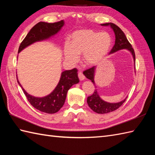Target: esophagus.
<instances>
[{
	"label": "esophagus",
	"instance_id": "34e87169",
	"mask_svg": "<svg viewBox=\"0 0 155 155\" xmlns=\"http://www.w3.org/2000/svg\"><path fill=\"white\" fill-rule=\"evenodd\" d=\"M78 78H79L80 81H83V80L84 79V78H85L84 76L83 73V72H78Z\"/></svg>",
	"mask_w": 155,
	"mask_h": 155
}]
</instances>
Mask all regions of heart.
Wrapping results in <instances>:
<instances>
[{
  "instance_id": "heart-1",
  "label": "heart",
  "mask_w": 155,
  "mask_h": 155,
  "mask_svg": "<svg viewBox=\"0 0 155 155\" xmlns=\"http://www.w3.org/2000/svg\"><path fill=\"white\" fill-rule=\"evenodd\" d=\"M111 46V38L107 32H100L91 29L74 31L71 37V43L66 42L64 47L65 59L76 63L78 56L83 54V60L87 65H96L106 57Z\"/></svg>"
}]
</instances>
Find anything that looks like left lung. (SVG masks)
Wrapping results in <instances>:
<instances>
[{"mask_svg": "<svg viewBox=\"0 0 155 155\" xmlns=\"http://www.w3.org/2000/svg\"><path fill=\"white\" fill-rule=\"evenodd\" d=\"M101 25L110 26L114 32L115 43L114 47L112 48V50L110 51L109 53H114V52L122 50V49H127V50L131 52V54H132L134 63H135V53H134V49L132 47V45H130V42L127 40L126 36H125L123 31H122L118 26L114 25V23H104V24H101ZM95 70H96V66H94V67L88 68L87 70L83 72V74H84L85 77L93 82L94 86L95 83L94 78ZM127 98H125V99L119 102V103H107V102H105L104 101L101 99L99 95L98 94L97 90L95 89L94 91V93L91 95V96L88 97L87 103L89 107L94 112H95V113L98 114H106L118 109V108L124 103L125 101L127 99Z\"/></svg>", "mask_w": 155, "mask_h": 155, "instance_id": "1", "label": "left lung"}]
</instances>
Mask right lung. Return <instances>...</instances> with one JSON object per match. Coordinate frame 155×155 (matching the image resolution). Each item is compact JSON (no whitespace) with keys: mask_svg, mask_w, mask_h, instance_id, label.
Wrapping results in <instances>:
<instances>
[{"mask_svg":"<svg viewBox=\"0 0 155 155\" xmlns=\"http://www.w3.org/2000/svg\"><path fill=\"white\" fill-rule=\"evenodd\" d=\"M64 25V21L54 23L40 22L37 23L29 31L24 40L20 45L18 53L25 48L35 42L41 41L50 38L60 31ZM77 69L64 71L61 73L60 81L57 86L51 94L42 98L35 97L28 94L17 80L18 83L22 88L29 103L36 109L43 113L53 114L57 113L63 106L68 91L73 84L79 83Z\"/></svg>","mask_w":155,"mask_h":155,"instance_id":"right-lung-1","label":"right lung"}]
</instances>
